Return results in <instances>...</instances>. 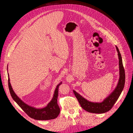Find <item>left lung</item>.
<instances>
[{
  "label": "left lung",
  "instance_id": "8db88e82",
  "mask_svg": "<svg viewBox=\"0 0 133 133\" xmlns=\"http://www.w3.org/2000/svg\"><path fill=\"white\" fill-rule=\"evenodd\" d=\"M116 50L118 53L119 57V80L117 86L114 90L109 95L107 98L104 99L101 103H94L88 101L83 96H82L75 90H73L74 94L78 99L80 106L84 110L92 113L102 114L109 111L113 107L115 102L117 101L120 95L121 94L125 85V74L124 68L123 65L122 58L118 48L116 46Z\"/></svg>",
  "mask_w": 133,
  "mask_h": 133
}]
</instances>
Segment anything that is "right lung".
Masks as SVG:
<instances>
[{"label":"right lung","instance_id":"right-lung-1","mask_svg":"<svg viewBox=\"0 0 133 133\" xmlns=\"http://www.w3.org/2000/svg\"><path fill=\"white\" fill-rule=\"evenodd\" d=\"M8 75L9 76V74H8ZM62 83V82H60L57 86L54 91L53 98L47 106L42 109H37L27 105L15 94L12 89L10 83V79L9 77H8V87L12 98L28 116L34 119L39 120L53 119L57 118L59 114L60 108L57 103V99L58 96L59 87Z\"/></svg>","mask_w":133,"mask_h":133}]
</instances>
